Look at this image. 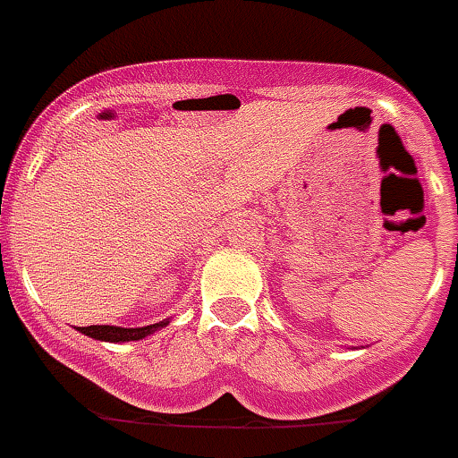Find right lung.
<instances>
[{
  "instance_id": "obj_1",
  "label": "right lung",
  "mask_w": 458,
  "mask_h": 458,
  "mask_svg": "<svg viewBox=\"0 0 458 458\" xmlns=\"http://www.w3.org/2000/svg\"><path fill=\"white\" fill-rule=\"evenodd\" d=\"M170 320H161V323L147 325V327H117V325H89V327H78V332L89 336L94 341H108V344H126V341H140L149 334L158 332L168 325Z\"/></svg>"
}]
</instances>
